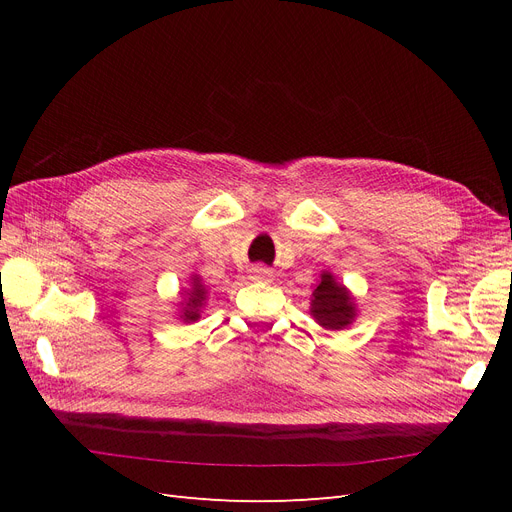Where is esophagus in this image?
<instances>
[{"instance_id": "obj_1", "label": "esophagus", "mask_w": 512, "mask_h": 512, "mask_svg": "<svg viewBox=\"0 0 512 512\" xmlns=\"http://www.w3.org/2000/svg\"><path fill=\"white\" fill-rule=\"evenodd\" d=\"M271 275H273V273H271L267 267H254L250 277H252L254 282H269V280H271Z\"/></svg>"}]
</instances>
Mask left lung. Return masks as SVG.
<instances>
[{
    "mask_svg": "<svg viewBox=\"0 0 512 512\" xmlns=\"http://www.w3.org/2000/svg\"><path fill=\"white\" fill-rule=\"evenodd\" d=\"M309 314L322 329L342 331L356 320L359 307H356L354 294L342 282H337L331 271H322L312 292Z\"/></svg>",
    "mask_w": 512,
    "mask_h": 512,
    "instance_id": "8db88e82",
    "label": "left lung"
}]
</instances>
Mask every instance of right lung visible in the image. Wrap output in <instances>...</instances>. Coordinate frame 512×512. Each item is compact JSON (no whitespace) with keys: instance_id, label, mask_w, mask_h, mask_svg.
I'll list each match as a JSON object with an SVG mask.
<instances>
[{"instance_id":"1","label":"right lung","mask_w":512,"mask_h":512,"mask_svg":"<svg viewBox=\"0 0 512 512\" xmlns=\"http://www.w3.org/2000/svg\"><path fill=\"white\" fill-rule=\"evenodd\" d=\"M207 294H209V290L203 284V277L196 273L190 275L188 288H181V292H179V297H181L179 312H177L179 320L185 324L196 322L200 318V309H203L207 303Z\"/></svg>"}]
</instances>
